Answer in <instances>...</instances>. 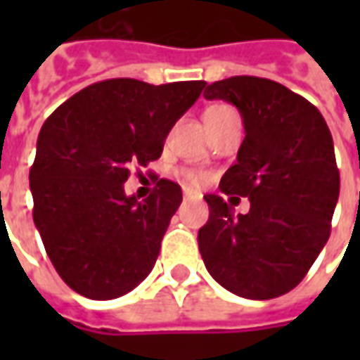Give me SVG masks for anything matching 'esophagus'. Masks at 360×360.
<instances>
[{"label":"esophagus","mask_w":360,"mask_h":360,"mask_svg":"<svg viewBox=\"0 0 360 360\" xmlns=\"http://www.w3.org/2000/svg\"><path fill=\"white\" fill-rule=\"evenodd\" d=\"M183 196H185V200H195V198H200V195H198V193H195V191H191V188H185Z\"/></svg>","instance_id":"obj_1"}]
</instances>
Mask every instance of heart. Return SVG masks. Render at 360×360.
<instances>
[{"label":"heart","mask_w":360,"mask_h":360,"mask_svg":"<svg viewBox=\"0 0 360 360\" xmlns=\"http://www.w3.org/2000/svg\"><path fill=\"white\" fill-rule=\"evenodd\" d=\"M224 110H229L227 105H212V108H208L206 110V113L204 115H210V113H218V111H224ZM183 177H185V181L187 183H191V185H200V183H204V181L208 179V175L202 172H193V169H185L183 172Z\"/></svg>","instance_id":"1"}]
</instances>
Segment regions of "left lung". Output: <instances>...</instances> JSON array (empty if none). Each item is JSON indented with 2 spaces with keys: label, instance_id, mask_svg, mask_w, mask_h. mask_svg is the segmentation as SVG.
I'll list each match as a JSON object with an SVG mask.
<instances>
[{
  "label": "left lung",
  "instance_id": "8db88e82",
  "mask_svg": "<svg viewBox=\"0 0 360 360\" xmlns=\"http://www.w3.org/2000/svg\"><path fill=\"white\" fill-rule=\"evenodd\" d=\"M204 98L241 113L245 141L219 191L247 196L250 210L233 216L221 196H204L210 218L198 229V249L227 291L276 299L301 283L330 237L340 196L332 133L309 100L270 79H224Z\"/></svg>",
  "mask_w": 360,
  "mask_h": 360
}]
</instances>
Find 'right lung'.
I'll use <instances>...</instances> for the list:
<instances>
[{
	"label": "right lung",
	"instance_id": "right-lung-1",
	"mask_svg": "<svg viewBox=\"0 0 360 360\" xmlns=\"http://www.w3.org/2000/svg\"><path fill=\"white\" fill-rule=\"evenodd\" d=\"M204 86L110 79L71 96L46 119L28 175L32 218L53 268L82 297H121L156 264L181 187L160 179L139 202L123 183L133 165L162 156L172 127Z\"/></svg>",
	"mask_w": 360,
	"mask_h": 360
}]
</instances>
